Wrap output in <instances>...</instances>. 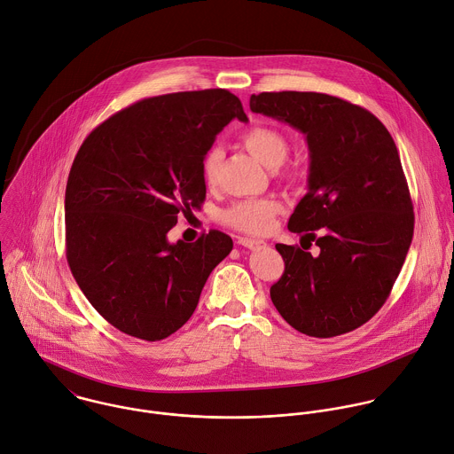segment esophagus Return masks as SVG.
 Listing matches in <instances>:
<instances>
[{
    "label": "esophagus",
    "mask_w": 454,
    "mask_h": 454,
    "mask_svg": "<svg viewBox=\"0 0 454 454\" xmlns=\"http://www.w3.org/2000/svg\"><path fill=\"white\" fill-rule=\"evenodd\" d=\"M240 246H244V247H247V249H263L265 246H267V242H263V240H254V239H246V237H240L239 240H237Z\"/></svg>",
    "instance_id": "esophagus-1"
}]
</instances>
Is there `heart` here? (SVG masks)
<instances>
[{
	"label": "heart",
	"mask_w": 454,
	"mask_h": 454,
	"mask_svg": "<svg viewBox=\"0 0 454 454\" xmlns=\"http://www.w3.org/2000/svg\"><path fill=\"white\" fill-rule=\"evenodd\" d=\"M240 142L249 153L267 168L279 166L286 157L285 135L267 124H254L240 135ZM223 155L219 149H210L201 162V176L207 185H215L219 178ZM281 205L276 198H249L233 203L223 212V221L231 228L249 233L263 235L272 228V221L279 212Z\"/></svg>",
	"instance_id": "heart-1"
}]
</instances>
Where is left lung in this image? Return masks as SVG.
<instances>
[{
    "instance_id": "obj_1",
    "label": "left lung",
    "mask_w": 454,
    "mask_h": 454,
    "mask_svg": "<svg viewBox=\"0 0 454 454\" xmlns=\"http://www.w3.org/2000/svg\"><path fill=\"white\" fill-rule=\"evenodd\" d=\"M249 106L299 129L310 151L309 192L288 230L320 253L276 244L285 272L270 286L272 303L309 337L353 332L383 307L413 237L395 142L369 110L330 94L262 92Z\"/></svg>"
}]
</instances>
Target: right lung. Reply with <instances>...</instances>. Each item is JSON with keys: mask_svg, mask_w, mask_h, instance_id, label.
<instances>
[{"mask_svg": "<svg viewBox=\"0 0 454 454\" xmlns=\"http://www.w3.org/2000/svg\"><path fill=\"white\" fill-rule=\"evenodd\" d=\"M231 119L247 121L226 89L145 98L78 149L66 187L67 263L98 314L129 337L157 342L180 330L233 247L217 230L168 240L180 214L201 208V162Z\"/></svg>", "mask_w": 454, "mask_h": 454, "instance_id": "1", "label": "right lung"}]
</instances>
